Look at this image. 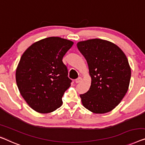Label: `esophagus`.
<instances>
[{
    "instance_id": "1",
    "label": "esophagus",
    "mask_w": 145,
    "mask_h": 145,
    "mask_svg": "<svg viewBox=\"0 0 145 145\" xmlns=\"http://www.w3.org/2000/svg\"><path fill=\"white\" fill-rule=\"evenodd\" d=\"M82 79L81 77H78L77 79L75 80V82H76V83H80L82 81Z\"/></svg>"
}]
</instances>
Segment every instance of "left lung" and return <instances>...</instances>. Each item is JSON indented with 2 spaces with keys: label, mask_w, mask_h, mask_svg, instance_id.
Here are the masks:
<instances>
[{
  "label": "left lung",
  "mask_w": 145,
  "mask_h": 145,
  "mask_svg": "<svg viewBox=\"0 0 145 145\" xmlns=\"http://www.w3.org/2000/svg\"><path fill=\"white\" fill-rule=\"evenodd\" d=\"M77 47L91 78L89 90L80 95L82 103L95 114L110 112L128 90L131 68L126 56L115 44L99 39L78 42Z\"/></svg>",
  "instance_id": "1"
}]
</instances>
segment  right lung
Listing matches in <instances>:
<instances>
[{
  "label": "right lung",
  "instance_id": "add662e5",
  "mask_svg": "<svg viewBox=\"0 0 145 145\" xmlns=\"http://www.w3.org/2000/svg\"><path fill=\"white\" fill-rule=\"evenodd\" d=\"M73 44L60 37H48L33 43L23 54L16 69V83L34 110L45 114L62 105L61 98L71 82L62 59Z\"/></svg>",
  "mask_w": 145,
  "mask_h": 145
}]
</instances>
